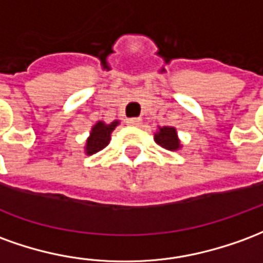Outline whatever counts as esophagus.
Masks as SVG:
<instances>
[{"mask_svg": "<svg viewBox=\"0 0 263 263\" xmlns=\"http://www.w3.org/2000/svg\"><path fill=\"white\" fill-rule=\"evenodd\" d=\"M141 124H142V119H141V118L126 119V125H129V126H139Z\"/></svg>", "mask_w": 263, "mask_h": 263, "instance_id": "1", "label": "esophagus"}]
</instances>
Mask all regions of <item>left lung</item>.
Wrapping results in <instances>:
<instances>
[{"mask_svg":"<svg viewBox=\"0 0 263 263\" xmlns=\"http://www.w3.org/2000/svg\"><path fill=\"white\" fill-rule=\"evenodd\" d=\"M154 139L158 145H161L165 149L178 151L182 146L176 128L174 126H158V131L155 132Z\"/></svg>","mask_w":263,"mask_h":263,"instance_id":"1","label":"left lung"}]
</instances>
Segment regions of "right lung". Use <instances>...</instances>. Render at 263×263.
<instances>
[{"instance_id":"right-lung-1","label":"right lung","mask_w":263,"mask_h":263,"mask_svg":"<svg viewBox=\"0 0 263 263\" xmlns=\"http://www.w3.org/2000/svg\"><path fill=\"white\" fill-rule=\"evenodd\" d=\"M119 125L118 119L112 121L111 124H106L104 121H98L95 125L91 128L89 137L87 138V142L84 146V151L87 155H92L97 154L105 148L106 145L111 141V134L112 131Z\"/></svg>"}]
</instances>
